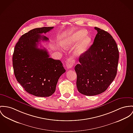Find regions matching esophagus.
<instances>
[{
  "label": "esophagus",
  "instance_id": "obj_1",
  "mask_svg": "<svg viewBox=\"0 0 133 133\" xmlns=\"http://www.w3.org/2000/svg\"><path fill=\"white\" fill-rule=\"evenodd\" d=\"M74 60L72 59L71 58H69L66 63V67L68 69H71L74 65Z\"/></svg>",
  "mask_w": 133,
  "mask_h": 133
}]
</instances>
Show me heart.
<instances>
[{"mask_svg": "<svg viewBox=\"0 0 133 133\" xmlns=\"http://www.w3.org/2000/svg\"><path fill=\"white\" fill-rule=\"evenodd\" d=\"M85 31L79 30L69 34L65 37L61 42L63 48L69 49L77 42L73 50V55L76 57H80L88 51L92 43V38L87 35Z\"/></svg>", "mask_w": 133, "mask_h": 133, "instance_id": "obj_1", "label": "heart"}]
</instances>
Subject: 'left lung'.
Masks as SVG:
<instances>
[{"label": "left lung", "mask_w": 133, "mask_h": 133, "mask_svg": "<svg viewBox=\"0 0 133 133\" xmlns=\"http://www.w3.org/2000/svg\"><path fill=\"white\" fill-rule=\"evenodd\" d=\"M95 29L98 33L93 44L75 67L77 90L86 96L99 95L107 89L116 75L119 59L112 36L100 28Z\"/></svg>", "instance_id": "1"}]
</instances>
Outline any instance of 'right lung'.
I'll return each mask as SVG.
<instances>
[{"label":"right lung","instance_id":"1","mask_svg":"<svg viewBox=\"0 0 133 133\" xmlns=\"http://www.w3.org/2000/svg\"><path fill=\"white\" fill-rule=\"evenodd\" d=\"M53 28L44 27L29 31L21 36L14 49L12 65L15 76L26 92L36 97L52 95L59 78L66 71L61 62L50 58L45 48H38L41 41H49L41 34Z\"/></svg>","mask_w":133,"mask_h":133}]
</instances>
